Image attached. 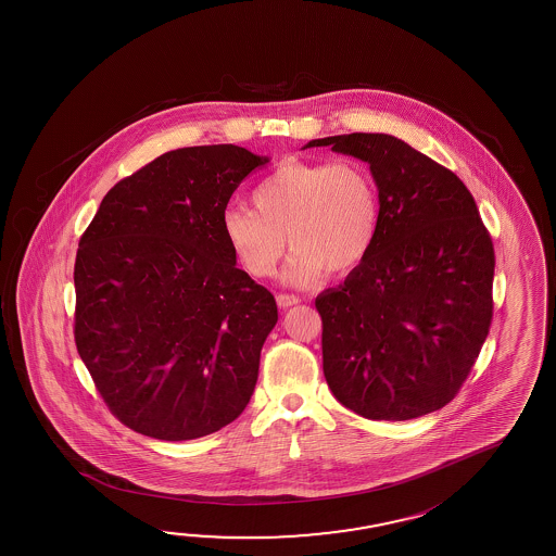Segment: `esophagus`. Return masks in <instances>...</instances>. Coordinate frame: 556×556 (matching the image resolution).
Returning a JSON list of instances; mask_svg holds the SVG:
<instances>
[{"mask_svg": "<svg viewBox=\"0 0 556 556\" xmlns=\"http://www.w3.org/2000/svg\"><path fill=\"white\" fill-rule=\"evenodd\" d=\"M299 303H301V299H299L296 294H277V304H279V308H289V306H294V304Z\"/></svg>", "mask_w": 556, "mask_h": 556, "instance_id": "1", "label": "esophagus"}]
</instances>
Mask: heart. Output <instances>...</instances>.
Here are the masks:
<instances>
[{"label": "heart", "mask_w": 556, "mask_h": 556, "mask_svg": "<svg viewBox=\"0 0 556 556\" xmlns=\"http://www.w3.org/2000/svg\"><path fill=\"white\" fill-rule=\"evenodd\" d=\"M252 208L224 212L222 228L245 271L265 279L289 245L294 250L285 279L316 285L325 271H354L374 250L381 200L371 170L356 159H287L252 190Z\"/></svg>", "instance_id": "b5f03b06"}]
</instances>
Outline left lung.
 Segmentation results:
<instances>
[{
  "mask_svg": "<svg viewBox=\"0 0 556 556\" xmlns=\"http://www.w3.org/2000/svg\"><path fill=\"white\" fill-rule=\"evenodd\" d=\"M366 161L381 226L366 262L316 296L326 383L371 420L451 403L492 325L495 255L476 200L452 170L388 134L313 139Z\"/></svg>",
  "mask_w": 556,
  "mask_h": 556,
  "instance_id": "1",
  "label": "left lung"
}]
</instances>
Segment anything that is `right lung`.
Returning a JSON list of instances; mask_svg holds the SVG:
<instances>
[{"instance_id":"1","label":"right lung","mask_w":556,"mask_h":556,"mask_svg":"<svg viewBox=\"0 0 556 556\" xmlns=\"http://www.w3.org/2000/svg\"><path fill=\"white\" fill-rule=\"evenodd\" d=\"M265 163L231 143L168 151L110 189L80 238L76 350L136 432L200 439L252 399L277 304L236 267L222 218Z\"/></svg>"}]
</instances>
